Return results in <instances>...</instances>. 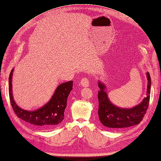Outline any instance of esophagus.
I'll list each match as a JSON object with an SVG mask.
<instances>
[{"label":"esophagus","instance_id":"obj_1","mask_svg":"<svg viewBox=\"0 0 161 161\" xmlns=\"http://www.w3.org/2000/svg\"><path fill=\"white\" fill-rule=\"evenodd\" d=\"M80 84L83 87H88V86H89V85H90L89 84V81H88V79L86 78V77L81 79V81H80Z\"/></svg>","mask_w":161,"mask_h":161}]
</instances>
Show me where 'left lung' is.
I'll list each match as a JSON object with an SVG mask.
<instances>
[{
  "instance_id": "8db88e82",
  "label": "left lung",
  "mask_w": 161,
  "mask_h": 161,
  "mask_svg": "<svg viewBox=\"0 0 161 161\" xmlns=\"http://www.w3.org/2000/svg\"><path fill=\"white\" fill-rule=\"evenodd\" d=\"M147 96L137 106L131 108H123L116 107L109 100L107 92L105 91V85L101 81H98L99 119L104 126L111 130H118L120 128L129 127L138 125L146 114L149 107L150 92H151V77L149 73H147Z\"/></svg>"
}]
</instances>
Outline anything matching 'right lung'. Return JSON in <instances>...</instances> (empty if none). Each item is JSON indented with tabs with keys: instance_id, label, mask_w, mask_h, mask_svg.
<instances>
[{
	"instance_id": "right-lung-1",
	"label": "right lung",
	"mask_w": 161,
	"mask_h": 161,
	"mask_svg": "<svg viewBox=\"0 0 161 161\" xmlns=\"http://www.w3.org/2000/svg\"><path fill=\"white\" fill-rule=\"evenodd\" d=\"M13 70L14 69L12 70L9 77V95L10 103L15 114L36 128L50 129L56 127L64 119L67 99L73 89V81L59 85L50 101L42 108L35 111H27L20 108L14 100L12 84Z\"/></svg>"
}]
</instances>
